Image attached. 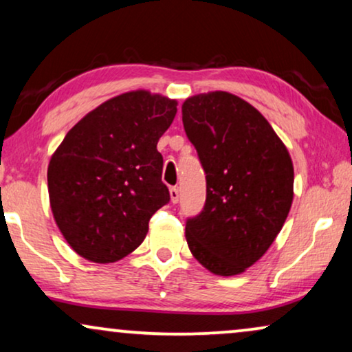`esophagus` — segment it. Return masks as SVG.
Segmentation results:
<instances>
[{
  "instance_id": "1",
  "label": "esophagus",
  "mask_w": 352,
  "mask_h": 352,
  "mask_svg": "<svg viewBox=\"0 0 352 352\" xmlns=\"http://www.w3.org/2000/svg\"><path fill=\"white\" fill-rule=\"evenodd\" d=\"M170 197H171L173 204H177V200H179V189H177V187H171Z\"/></svg>"
}]
</instances>
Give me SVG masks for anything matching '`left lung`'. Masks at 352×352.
Listing matches in <instances>:
<instances>
[{"mask_svg": "<svg viewBox=\"0 0 352 352\" xmlns=\"http://www.w3.org/2000/svg\"><path fill=\"white\" fill-rule=\"evenodd\" d=\"M182 124L206 179L204 210L186 221L187 245L208 271L235 276L267 252L285 223L292 158L267 120L224 91L187 99Z\"/></svg>", "mask_w": 352, "mask_h": 352, "instance_id": "1", "label": "left lung"}]
</instances>
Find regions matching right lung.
Returning a JSON list of instances; mask_svg holds the SVG:
<instances>
[{
    "instance_id": "right-lung-1",
    "label": "right lung",
    "mask_w": 352,
    "mask_h": 352,
    "mask_svg": "<svg viewBox=\"0 0 352 352\" xmlns=\"http://www.w3.org/2000/svg\"><path fill=\"white\" fill-rule=\"evenodd\" d=\"M176 100L147 91L109 99L67 133L47 166L62 235L80 256L118 261L146 239L148 221L170 201L157 142Z\"/></svg>"
}]
</instances>
